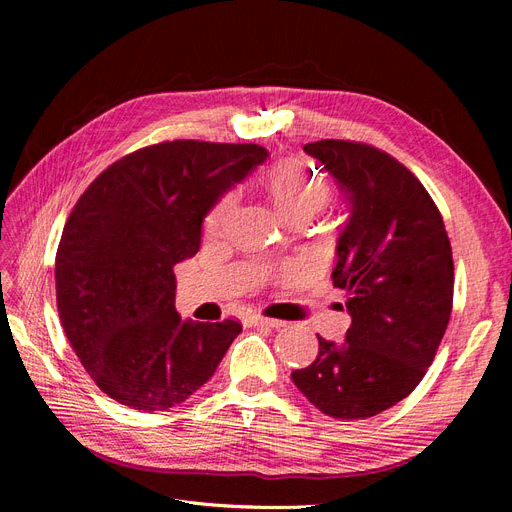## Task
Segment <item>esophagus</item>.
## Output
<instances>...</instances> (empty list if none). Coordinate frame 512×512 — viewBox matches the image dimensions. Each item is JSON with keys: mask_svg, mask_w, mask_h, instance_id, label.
Returning a JSON list of instances; mask_svg holds the SVG:
<instances>
[{"mask_svg": "<svg viewBox=\"0 0 512 512\" xmlns=\"http://www.w3.org/2000/svg\"><path fill=\"white\" fill-rule=\"evenodd\" d=\"M250 324H254V327H267V329H280V327H284L282 320L267 318V316H252Z\"/></svg>", "mask_w": 512, "mask_h": 512, "instance_id": "esophagus-1", "label": "esophagus"}]
</instances>
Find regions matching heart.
Returning a JSON list of instances; mask_svg holds the SVG:
<instances>
[{
  "instance_id": "heart-1",
  "label": "heart",
  "mask_w": 512,
  "mask_h": 512,
  "mask_svg": "<svg viewBox=\"0 0 512 512\" xmlns=\"http://www.w3.org/2000/svg\"><path fill=\"white\" fill-rule=\"evenodd\" d=\"M262 185L288 222L294 220H309L314 213H318L331 198V185L314 168H309L303 162L284 160L273 164ZM239 203L237 192H226L215 207L211 209L207 218V232L211 237H220L228 228L232 213H235Z\"/></svg>"
}]
</instances>
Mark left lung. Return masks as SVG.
<instances>
[{
	"mask_svg": "<svg viewBox=\"0 0 512 512\" xmlns=\"http://www.w3.org/2000/svg\"><path fill=\"white\" fill-rule=\"evenodd\" d=\"M303 149L352 207L333 269L352 324L342 346L318 337L316 361L292 382L320 412L356 421L406 399L433 363L453 309V250L429 192L389 153L335 138Z\"/></svg>",
	"mask_w": 512,
	"mask_h": 512,
	"instance_id": "1",
	"label": "left lung"
}]
</instances>
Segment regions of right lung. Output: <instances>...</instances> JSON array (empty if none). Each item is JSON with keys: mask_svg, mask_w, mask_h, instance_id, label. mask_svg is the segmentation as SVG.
Returning a JSON list of instances; mask_svg holds the SVG:
<instances>
[{"mask_svg": "<svg viewBox=\"0 0 512 512\" xmlns=\"http://www.w3.org/2000/svg\"><path fill=\"white\" fill-rule=\"evenodd\" d=\"M269 156L265 147L164 141L128 153L76 200L55 256L61 327L98 389L156 412L196 393L241 322L181 320L175 265L207 211Z\"/></svg>", "mask_w": 512, "mask_h": 512, "instance_id": "add662e5", "label": "right lung"}]
</instances>
